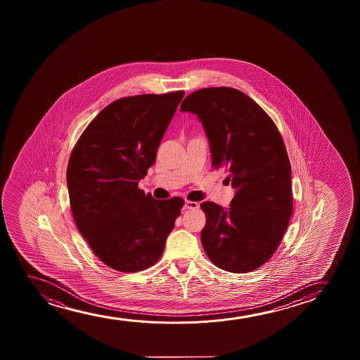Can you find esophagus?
Wrapping results in <instances>:
<instances>
[{
    "instance_id": "esophagus-1",
    "label": "esophagus",
    "mask_w": 360,
    "mask_h": 360,
    "mask_svg": "<svg viewBox=\"0 0 360 360\" xmlns=\"http://www.w3.org/2000/svg\"><path fill=\"white\" fill-rule=\"evenodd\" d=\"M198 207H199V204H198L197 202H192V200H186L183 209H186V210H188V209H198Z\"/></svg>"
}]
</instances>
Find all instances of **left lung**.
I'll return each instance as SVG.
<instances>
[{
  "label": "left lung",
  "mask_w": 360,
  "mask_h": 360,
  "mask_svg": "<svg viewBox=\"0 0 360 360\" xmlns=\"http://www.w3.org/2000/svg\"><path fill=\"white\" fill-rule=\"evenodd\" d=\"M181 110L200 119L212 166L225 168L236 191L226 210L200 204L204 251L224 271H255L274 255L292 214L290 161L281 133L253 99L231 87L198 89Z\"/></svg>",
  "instance_id": "left-lung-1"
}]
</instances>
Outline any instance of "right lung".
Returning <instances> with one entry per match:
<instances>
[{
    "instance_id": "obj_1",
    "label": "right lung",
    "mask_w": 360,
    "mask_h": 360,
    "mask_svg": "<svg viewBox=\"0 0 360 360\" xmlns=\"http://www.w3.org/2000/svg\"><path fill=\"white\" fill-rule=\"evenodd\" d=\"M183 96L177 91L114 101L84 129L70 156L66 179L76 226L115 271L153 266L181 215L182 198L158 200L138 184Z\"/></svg>"
}]
</instances>
